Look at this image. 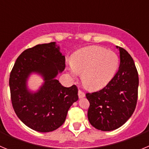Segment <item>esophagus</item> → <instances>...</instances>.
<instances>
[{"instance_id": "1", "label": "esophagus", "mask_w": 149, "mask_h": 149, "mask_svg": "<svg viewBox=\"0 0 149 149\" xmlns=\"http://www.w3.org/2000/svg\"><path fill=\"white\" fill-rule=\"evenodd\" d=\"M78 97L79 98H83L85 97V93H83L81 90H78Z\"/></svg>"}]
</instances>
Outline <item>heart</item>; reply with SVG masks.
<instances>
[{
    "mask_svg": "<svg viewBox=\"0 0 149 149\" xmlns=\"http://www.w3.org/2000/svg\"><path fill=\"white\" fill-rule=\"evenodd\" d=\"M70 63L69 77L75 79L77 74H81L84 86L89 90H96L103 88L113 79L119 68V60L113 51L90 46L76 51Z\"/></svg>",
    "mask_w": 149,
    "mask_h": 149,
    "instance_id": "obj_1",
    "label": "heart"
}]
</instances>
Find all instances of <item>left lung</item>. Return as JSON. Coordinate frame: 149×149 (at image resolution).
<instances>
[{
    "label": "left lung",
    "mask_w": 149,
    "mask_h": 149,
    "mask_svg": "<svg viewBox=\"0 0 149 149\" xmlns=\"http://www.w3.org/2000/svg\"><path fill=\"white\" fill-rule=\"evenodd\" d=\"M119 51L120 65L111 81L101 90L86 93L90 106L88 119L98 130L113 131L128 120L136 108L139 77L134 62L127 51Z\"/></svg>",
    "instance_id": "8db88e82"
}]
</instances>
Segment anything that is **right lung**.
Here are the masks:
<instances>
[{
    "label": "right lung",
    "instance_id": "obj_1",
    "mask_svg": "<svg viewBox=\"0 0 149 149\" xmlns=\"http://www.w3.org/2000/svg\"><path fill=\"white\" fill-rule=\"evenodd\" d=\"M56 42L37 45L23 51L10 76L13 109L25 125L39 132H51L64 123L70 107L78 100L77 88L62 86L56 77L65 69V56ZM37 73L44 82L31 91L27 81Z\"/></svg>",
    "mask_w": 149,
    "mask_h": 149
}]
</instances>
